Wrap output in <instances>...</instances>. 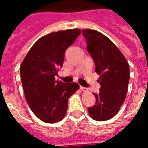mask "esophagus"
<instances>
[{
    "mask_svg": "<svg viewBox=\"0 0 148 148\" xmlns=\"http://www.w3.org/2000/svg\"><path fill=\"white\" fill-rule=\"evenodd\" d=\"M80 90H82V91H83V92H87V91H88L87 88H86V87H80Z\"/></svg>",
    "mask_w": 148,
    "mask_h": 148,
    "instance_id": "obj_1",
    "label": "esophagus"
}]
</instances>
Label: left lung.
<instances>
[{
	"mask_svg": "<svg viewBox=\"0 0 148 148\" xmlns=\"http://www.w3.org/2000/svg\"><path fill=\"white\" fill-rule=\"evenodd\" d=\"M87 49L93 58L99 74L100 92L93 93L95 104L88 108L95 121L108 120L116 116L124 103L130 80V67L119 48L102 33L94 29H82Z\"/></svg>",
	"mask_w": 148,
	"mask_h": 148,
	"instance_id": "8db88e82",
	"label": "left lung"
}]
</instances>
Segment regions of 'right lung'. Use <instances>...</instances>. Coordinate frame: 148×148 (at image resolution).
<instances>
[{
  "mask_svg": "<svg viewBox=\"0 0 148 148\" xmlns=\"http://www.w3.org/2000/svg\"><path fill=\"white\" fill-rule=\"evenodd\" d=\"M81 34L78 29L51 32L33 44L21 64V78L29 107L39 119L53 124L64 119L68 99L79 89L77 83L56 82L66 49Z\"/></svg>",
  "mask_w": 148,
  "mask_h": 148,
  "instance_id": "obj_1",
  "label": "right lung"
}]
</instances>
